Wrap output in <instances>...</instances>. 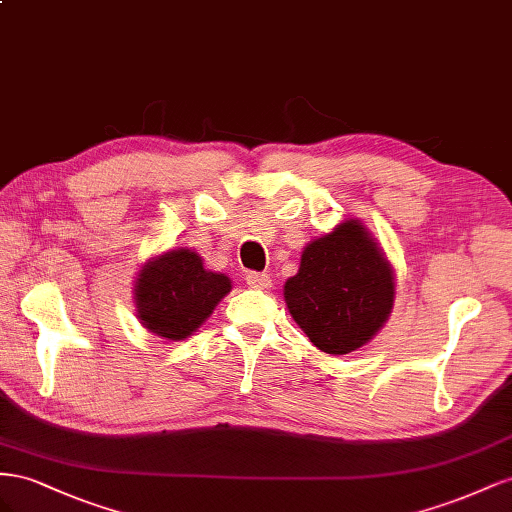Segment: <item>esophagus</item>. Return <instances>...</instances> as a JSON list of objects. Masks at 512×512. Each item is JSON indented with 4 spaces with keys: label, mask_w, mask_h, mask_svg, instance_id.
<instances>
[{
    "label": "esophagus",
    "mask_w": 512,
    "mask_h": 512,
    "mask_svg": "<svg viewBox=\"0 0 512 512\" xmlns=\"http://www.w3.org/2000/svg\"><path fill=\"white\" fill-rule=\"evenodd\" d=\"M246 285L253 289H268L272 285L270 274L266 272H248L246 274Z\"/></svg>",
    "instance_id": "obj_1"
}]
</instances>
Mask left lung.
<instances>
[{
  "mask_svg": "<svg viewBox=\"0 0 512 512\" xmlns=\"http://www.w3.org/2000/svg\"><path fill=\"white\" fill-rule=\"evenodd\" d=\"M397 283L384 248L358 218L304 246L285 304L311 343L332 356L367 345L388 321Z\"/></svg>",
  "mask_w": 512,
  "mask_h": 512,
  "instance_id": "8db88e82",
  "label": "left lung"
}]
</instances>
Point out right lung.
<instances>
[{"instance_id":"1","label":"right lung","mask_w":512,"mask_h":512,"mask_svg":"<svg viewBox=\"0 0 512 512\" xmlns=\"http://www.w3.org/2000/svg\"><path fill=\"white\" fill-rule=\"evenodd\" d=\"M229 291V276L208 270L193 248H171L141 266L133 302L145 330L167 341H184Z\"/></svg>"}]
</instances>
